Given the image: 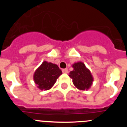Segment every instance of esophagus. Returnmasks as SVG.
I'll list each match as a JSON object with an SVG mask.
<instances>
[{"instance_id":"esophagus-1","label":"esophagus","mask_w":127,"mask_h":127,"mask_svg":"<svg viewBox=\"0 0 127 127\" xmlns=\"http://www.w3.org/2000/svg\"><path fill=\"white\" fill-rule=\"evenodd\" d=\"M62 72L63 73H68V72H69V70H68L67 69H62Z\"/></svg>"}]
</instances>
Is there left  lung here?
<instances>
[{
  "mask_svg": "<svg viewBox=\"0 0 127 127\" xmlns=\"http://www.w3.org/2000/svg\"><path fill=\"white\" fill-rule=\"evenodd\" d=\"M74 70L70 72L69 77L72 78L74 86L80 90H87L91 87L94 81L90 71L81 62L72 65Z\"/></svg>",
  "mask_w": 127,
  "mask_h": 127,
  "instance_id": "obj_1",
  "label": "left lung"
}]
</instances>
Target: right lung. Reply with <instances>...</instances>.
<instances>
[{
  "mask_svg": "<svg viewBox=\"0 0 127 127\" xmlns=\"http://www.w3.org/2000/svg\"><path fill=\"white\" fill-rule=\"evenodd\" d=\"M62 74L57 65L44 61L34 72L33 80L41 90H48L52 88Z\"/></svg>",
  "mask_w": 127,
  "mask_h": 127,
  "instance_id": "add662e5",
  "label": "right lung"
}]
</instances>
